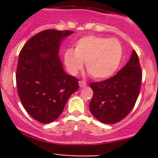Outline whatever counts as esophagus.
Wrapping results in <instances>:
<instances>
[{"instance_id":"34e87169","label":"esophagus","mask_w":158,"mask_h":158,"mask_svg":"<svg viewBox=\"0 0 158 158\" xmlns=\"http://www.w3.org/2000/svg\"><path fill=\"white\" fill-rule=\"evenodd\" d=\"M79 86L81 87V88H82V87H85L87 85V83L85 82V81H79Z\"/></svg>"}]
</instances>
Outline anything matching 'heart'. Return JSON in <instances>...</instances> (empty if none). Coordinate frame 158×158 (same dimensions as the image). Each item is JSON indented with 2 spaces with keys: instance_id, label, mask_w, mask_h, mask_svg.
<instances>
[{
  "instance_id": "obj_1",
  "label": "heart",
  "mask_w": 158,
  "mask_h": 158,
  "mask_svg": "<svg viewBox=\"0 0 158 158\" xmlns=\"http://www.w3.org/2000/svg\"><path fill=\"white\" fill-rule=\"evenodd\" d=\"M123 49L115 38L90 36L80 38L75 44V49H68L64 52V63L73 75L83 67L95 79H106L112 76L121 64Z\"/></svg>"
}]
</instances>
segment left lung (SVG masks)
<instances>
[{
    "instance_id": "obj_1",
    "label": "left lung",
    "mask_w": 158,
    "mask_h": 158,
    "mask_svg": "<svg viewBox=\"0 0 158 158\" xmlns=\"http://www.w3.org/2000/svg\"><path fill=\"white\" fill-rule=\"evenodd\" d=\"M141 76L139 59L133 50L126 65L114 76L90 84L93 96L89 110L92 115L105 124H115L125 118L139 95Z\"/></svg>"
}]
</instances>
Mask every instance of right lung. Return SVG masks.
<instances>
[{
    "mask_svg": "<svg viewBox=\"0 0 158 158\" xmlns=\"http://www.w3.org/2000/svg\"><path fill=\"white\" fill-rule=\"evenodd\" d=\"M74 33L45 30L34 35L19 54L16 81L25 110L37 122L48 124L60 115L79 79L64 71L59 50L62 42Z\"/></svg>",
    "mask_w": 158,
    "mask_h": 158,
    "instance_id": "obj_1",
    "label": "right lung"
}]
</instances>
